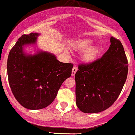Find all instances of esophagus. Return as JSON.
I'll list each match as a JSON object with an SVG mask.
<instances>
[{
  "label": "esophagus",
  "mask_w": 135,
  "mask_h": 135,
  "mask_svg": "<svg viewBox=\"0 0 135 135\" xmlns=\"http://www.w3.org/2000/svg\"><path fill=\"white\" fill-rule=\"evenodd\" d=\"M77 70H78V68H77V67L74 66V68H73V69H72V72H71V76H75V74H76V71H77Z\"/></svg>",
  "instance_id": "34e87169"
}]
</instances>
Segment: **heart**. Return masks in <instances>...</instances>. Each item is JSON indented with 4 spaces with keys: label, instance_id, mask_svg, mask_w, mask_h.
<instances>
[{
    "label": "heart",
    "instance_id": "b5f03b06",
    "mask_svg": "<svg viewBox=\"0 0 135 135\" xmlns=\"http://www.w3.org/2000/svg\"><path fill=\"white\" fill-rule=\"evenodd\" d=\"M92 44V41L88 39H83L74 42L72 47L74 49L80 51L85 50L82 54V58L84 61L86 62H90L94 61L99 54V49L97 47H90Z\"/></svg>",
    "mask_w": 135,
    "mask_h": 135
}]
</instances>
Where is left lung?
<instances>
[{
	"label": "left lung",
	"instance_id": "left-lung-1",
	"mask_svg": "<svg viewBox=\"0 0 135 135\" xmlns=\"http://www.w3.org/2000/svg\"><path fill=\"white\" fill-rule=\"evenodd\" d=\"M100 58L78 65L75 75L76 104L81 112L106 110L117 100L124 86L128 70L124 47L114 37Z\"/></svg>",
	"mask_w": 135,
	"mask_h": 135
}]
</instances>
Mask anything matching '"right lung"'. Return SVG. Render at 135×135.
<instances>
[{
	"mask_svg": "<svg viewBox=\"0 0 135 135\" xmlns=\"http://www.w3.org/2000/svg\"><path fill=\"white\" fill-rule=\"evenodd\" d=\"M38 35H23L11 49L7 60L11 91L20 104L30 110L42 109L52 103L62 83L71 76L74 65L60 62L47 52L24 54L23 45L35 43Z\"/></svg>",
	"mask_w": 135,
	"mask_h": 135,
	"instance_id": "right-lung-1",
	"label": "right lung"
}]
</instances>
